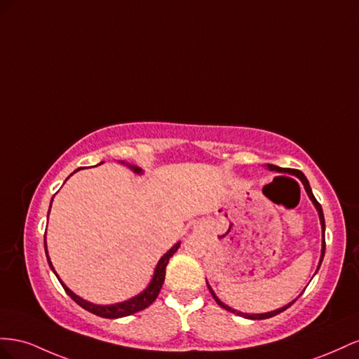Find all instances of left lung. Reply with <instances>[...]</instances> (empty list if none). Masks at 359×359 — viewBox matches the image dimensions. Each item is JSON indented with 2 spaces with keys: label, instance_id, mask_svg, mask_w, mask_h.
Instances as JSON below:
<instances>
[{
  "label": "left lung",
  "instance_id": "obj_1",
  "mask_svg": "<svg viewBox=\"0 0 359 359\" xmlns=\"http://www.w3.org/2000/svg\"><path fill=\"white\" fill-rule=\"evenodd\" d=\"M266 167H268V170H269V171H276V172L290 174V176H294L296 179H299V180L302 182L304 188H305L306 196H309V198H310V200H311V203L314 204V208H316L317 213H319V219H320V225H322V252H320V260H319V264H317V269H316V272H317V271H319V268H320L322 260H323V255H325V218H323V210H322V206L319 204V201H317V200L314 198V196H313V191H311V188H310V183H309V180H306V177L304 176V172H302V171H299V170H293V168H280V167H276V165H272V163H266ZM206 284H208V287H209V290H210V293H212V296H213V299L217 301V304H218L219 306H222L224 310H227V311L234 313V314H238V316H242V317H245V319H250V320H263V319H269V317H273V316H276V314L283 313L284 310H287L289 306L296 301V299H294V301L289 302L287 305L281 306V309H276V310H273V311H268V313H257V314L242 313V311H239V310H234V309H231V306H229L227 304H224V302L218 298V296L215 294V292L212 290V287H210V284L208 283V280H206Z\"/></svg>",
  "mask_w": 359,
  "mask_h": 359
}]
</instances>
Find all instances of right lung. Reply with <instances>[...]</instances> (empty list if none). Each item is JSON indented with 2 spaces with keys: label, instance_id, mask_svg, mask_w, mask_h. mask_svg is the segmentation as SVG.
Listing matches in <instances>:
<instances>
[{
  "label": "right lung",
  "instance_id": "add662e5",
  "mask_svg": "<svg viewBox=\"0 0 359 359\" xmlns=\"http://www.w3.org/2000/svg\"><path fill=\"white\" fill-rule=\"evenodd\" d=\"M120 162L123 163V165H128L134 172L142 174V168H140V167H137V165H132V163H128V162H125V161H120ZM100 163H102V162H100ZM76 171H79V168L75 170L74 172H76ZM74 172H72V174H74ZM72 174H70V176H72ZM70 176H69V177H70ZM69 177H67V179H69ZM67 179H66V180H67ZM53 200H54V198H53ZM53 200H50V204H53ZM49 210H50V206H49ZM49 210H48V217H49ZM179 247H180V242L174 243L172 247L159 259V262H158V264H156V268H155V272H153L151 280H150L149 285H147V287H146L144 290L140 292V293L135 294V296H132V298H129V299H126V301H123V302L109 304V305H99V304H93V302H88V301L83 299V298H81V296H78L76 293L72 292L63 281H61V278L57 275V272H55V269H54L53 262H50V259H49L48 248H46V233H45V252H46V259H48V263H49V268H50V271H53V272L57 275V278H58V281L61 283V285H63V289L66 290V293H67V294L70 296V298L74 299L78 305L83 306L84 310H87V311H90V313H93V314H96V316H99V317H105V319H120V317L130 316V314H134V313H137V311H141V310L147 309L149 305H151L153 302H155V299L158 298V294H159V292H161V289H162L163 280H165V268H167V264H168V260L172 257V254L179 250Z\"/></svg>",
  "mask_w": 359,
  "mask_h": 359
}]
</instances>
